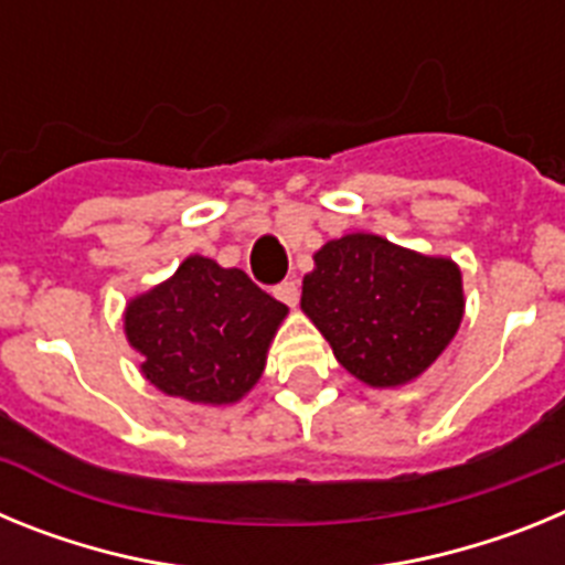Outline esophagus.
<instances>
[{
  "mask_svg": "<svg viewBox=\"0 0 565 565\" xmlns=\"http://www.w3.org/2000/svg\"><path fill=\"white\" fill-rule=\"evenodd\" d=\"M274 294H277V299H282L286 306H297L299 302V286L297 279H286V282H279L277 288H274Z\"/></svg>",
  "mask_w": 565,
  "mask_h": 565,
  "instance_id": "1",
  "label": "esophagus"
}]
</instances>
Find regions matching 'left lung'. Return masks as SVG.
<instances>
[{
  "label": "left lung",
  "instance_id": "1",
  "mask_svg": "<svg viewBox=\"0 0 565 565\" xmlns=\"http://www.w3.org/2000/svg\"><path fill=\"white\" fill-rule=\"evenodd\" d=\"M299 306L351 376L398 387L422 376L456 337L461 271L452 259L393 246L379 234H344L313 254Z\"/></svg>",
  "mask_w": 565,
  "mask_h": 565
}]
</instances>
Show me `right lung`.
<instances>
[{
    "label": "right lung",
    "mask_w": 565,
    "mask_h": 565,
    "mask_svg": "<svg viewBox=\"0 0 565 565\" xmlns=\"http://www.w3.org/2000/svg\"><path fill=\"white\" fill-rule=\"evenodd\" d=\"M286 313L246 271L192 254L167 282L129 299L124 331L158 391L194 404H234L263 376Z\"/></svg>",
    "instance_id": "right-lung-1"
}]
</instances>
